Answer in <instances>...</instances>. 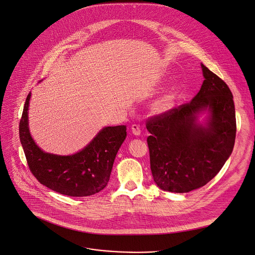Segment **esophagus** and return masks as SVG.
<instances>
[{
	"label": "esophagus",
	"instance_id": "obj_1",
	"mask_svg": "<svg viewBox=\"0 0 255 255\" xmlns=\"http://www.w3.org/2000/svg\"><path fill=\"white\" fill-rule=\"evenodd\" d=\"M131 131H132V133H133L134 135H136V136H139V135L141 134L140 126L137 125V124H133V125L131 126Z\"/></svg>",
	"mask_w": 255,
	"mask_h": 255
}]
</instances>
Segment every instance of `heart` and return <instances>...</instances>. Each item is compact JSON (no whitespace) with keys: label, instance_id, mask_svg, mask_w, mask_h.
I'll use <instances>...</instances> for the list:
<instances>
[{"label":"heart","instance_id":"1","mask_svg":"<svg viewBox=\"0 0 255 255\" xmlns=\"http://www.w3.org/2000/svg\"><path fill=\"white\" fill-rule=\"evenodd\" d=\"M175 106V96L172 92H167L162 95L153 105L154 111L158 114L167 113Z\"/></svg>","mask_w":255,"mask_h":255}]
</instances>
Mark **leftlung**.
<instances>
[{
    "instance_id": "8db88e82",
    "label": "left lung",
    "mask_w": 255,
    "mask_h": 255,
    "mask_svg": "<svg viewBox=\"0 0 255 255\" xmlns=\"http://www.w3.org/2000/svg\"><path fill=\"white\" fill-rule=\"evenodd\" d=\"M204 81L197 95L147 120L150 168L157 186L186 193L207 184L232 153L236 119L233 96L217 75L201 64ZM208 114L200 124L198 116Z\"/></svg>"
}]
</instances>
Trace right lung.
<instances>
[{
	"instance_id": "obj_1",
	"label": "right lung",
	"mask_w": 255,
	"mask_h": 255,
	"mask_svg": "<svg viewBox=\"0 0 255 255\" xmlns=\"http://www.w3.org/2000/svg\"><path fill=\"white\" fill-rule=\"evenodd\" d=\"M28 94L20 120V140L33 175L46 187L58 193L83 197L100 192L110 179L113 163L124 142L126 126L104 127L93 140L72 155L44 152L34 141L29 130Z\"/></svg>"
}]
</instances>
